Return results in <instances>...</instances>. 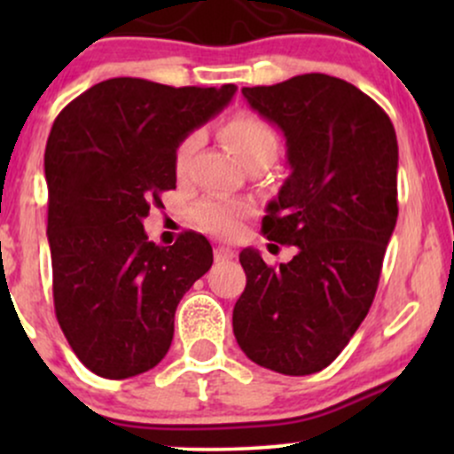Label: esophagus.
Listing matches in <instances>:
<instances>
[{
    "instance_id": "esophagus-1",
    "label": "esophagus",
    "mask_w": 454,
    "mask_h": 454,
    "mask_svg": "<svg viewBox=\"0 0 454 454\" xmlns=\"http://www.w3.org/2000/svg\"><path fill=\"white\" fill-rule=\"evenodd\" d=\"M232 258H234V252L231 247H223V245L215 247V260H217V262H223V260H232Z\"/></svg>"
}]
</instances>
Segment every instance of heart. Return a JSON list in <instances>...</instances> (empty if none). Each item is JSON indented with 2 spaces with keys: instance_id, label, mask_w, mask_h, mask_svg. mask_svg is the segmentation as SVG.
<instances>
[{
  "instance_id": "obj_1",
  "label": "heart",
  "mask_w": 454,
  "mask_h": 454,
  "mask_svg": "<svg viewBox=\"0 0 454 454\" xmlns=\"http://www.w3.org/2000/svg\"><path fill=\"white\" fill-rule=\"evenodd\" d=\"M222 138L243 160L245 166L260 158H275L279 149V138L273 126H270L267 119L260 117V114L247 111L237 113L223 123ZM198 145H200V132L185 134L176 143L173 153V168L179 176L185 175ZM247 213L249 207L245 202L223 196H209L198 202L194 217L205 231L217 234V237L232 239L241 231V222Z\"/></svg>"
}]
</instances>
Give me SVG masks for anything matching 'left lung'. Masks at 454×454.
<instances>
[{
	"instance_id": "left-lung-1",
	"label": "left lung",
	"mask_w": 454,
	"mask_h": 454,
	"mask_svg": "<svg viewBox=\"0 0 454 454\" xmlns=\"http://www.w3.org/2000/svg\"><path fill=\"white\" fill-rule=\"evenodd\" d=\"M254 111L286 137L293 168L262 232L294 245L269 267L243 249L247 275L232 311L239 348L260 367L309 376L328 367L361 326L376 296L397 223V137L367 93L328 74L243 87Z\"/></svg>"
}]
</instances>
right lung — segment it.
<instances>
[{"mask_svg":"<svg viewBox=\"0 0 454 454\" xmlns=\"http://www.w3.org/2000/svg\"><path fill=\"white\" fill-rule=\"evenodd\" d=\"M234 91L121 76L57 114L44 151L55 316L96 376L123 380L153 369L173 341L176 305L211 269L202 234L181 232L161 247L143 220L176 187V143Z\"/></svg>","mask_w":454,"mask_h":454,"instance_id":"right-lung-1","label":"right lung"}]
</instances>
